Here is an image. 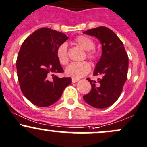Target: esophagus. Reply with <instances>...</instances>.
Masks as SVG:
<instances>
[{
  "mask_svg": "<svg viewBox=\"0 0 147 147\" xmlns=\"http://www.w3.org/2000/svg\"><path fill=\"white\" fill-rule=\"evenodd\" d=\"M79 80V79H75V78H72V83H75V82H77Z\"/></svg>",
  "mask_w": 147,
  "mask_h": 147,
  "instance_id": "34e87169",
  "label": "esophagus"
}]
</instances>
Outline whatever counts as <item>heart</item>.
<instances>
[{
    "instance_id": "heart-1",
    "label": "heart",
    "mask_w": 147,
    "mask_h": 147,
    "mask_svg": "<svg viewBox=\"0 0 147 147\" xmlns=\"http://www.w3.org/2000/svg\"><path fill=\"white\" fill-rule=\"evenodd\" d=\"M75 42L85 50V56L91 62H95L98 59V54L95 50V43L90 37L85 35H80L75 39ZM56 56L59 63L66 65L69 62L68 48L66 43H62L56 49ZM91 67L86 61L81 62H73L67 67L65 73L67 76L78 79L90 72Z\"/></svg>"
}]
</instances>
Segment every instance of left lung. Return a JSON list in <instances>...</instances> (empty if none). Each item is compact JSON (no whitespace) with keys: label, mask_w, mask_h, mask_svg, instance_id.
Masks as SVG:
<instances>
[{"label":"left lung","mask_w":147,"mask_h":147,"mask_svg":"<svg viewBox=\"0 0 147 147\" xmlns=\"http://www.w3.org/2000/svg\"><path fill=\"white\" fill-rule=\"evenodd\" d=\"M83 33L98 38L102 51L94 71V75L100 78L98 81L87 78L92 88L83 98L94 108H107L117 100L123 90L127 79L128 55L121 40L107 27L99 26Z\"/></svg>","instance_id":"1"}]
</instances>
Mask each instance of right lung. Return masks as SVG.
Here are the masks:
<instances>
[{
    "instance_id": "1",
    "label": "right lung",
    "mask_w": 147,
    "mask_h": 147,
    "mask_svg": "<svg viewBox=\"0 0 147 147\" xmlns=\"http://www.w3.org/2000/svg\"><path fill=\"white\" fill-rule=\"evenodd\" d=\"M68 36L47 27L36 30L21 47L16 59L17 76L24 96L39 107H47L60 98L71 84V78H58L53 73H63L56 56V49Z\"/></svg>"
}]
</instances>
